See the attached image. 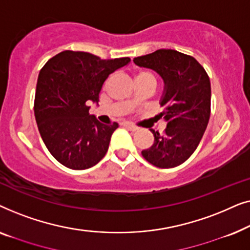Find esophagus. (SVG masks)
<instances>
[{
  "label": "esophagus",
  "mask_w": 250,
  "mask_h": 250,
  "mask_svg": "<svg viewBox=\"0 0 250 250\" xmlns=\"http://www.w3.org/2000/svg\"><path fill=\"white\" fill-rule=\"evenodd\" d=\"M123 125H124L125 127L132 129V131H136V129H138V126L132 124V123H129V122H124V123H123Z\"/></svg>",
  "instance_id": "obj_1"
}]
</instances>
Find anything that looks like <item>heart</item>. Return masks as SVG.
<instances>
[{
	"label": "heart",
	"instance_id": "heart-1",
	"mask_svg": "<svg viewBox=\"0 0 250 250\" xmlns=\"http://www.w3.org/2000/svg\"><path fill=\"white\" fill-rule=\"evenodd\" d=\"M142 74H150V73H148V71H141L139 75H142ZM150 75H152V74H150Z\"/></svg>",
	"mask_w": 250,
	"mask_h": 250
}]
</instances>
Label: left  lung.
I'll return each instance as SVG.
<instances>
[{
    "label": "left lung",
    "instance_id": "8db88e82",
    "mask_svg": "<svg viewBox=\"0 0 250 250\" xmlns=\"http://www.w3.org/2000/svg\"><path fill=\"white\" fill-rule=\"evenodd\" d=\"M140 67L160 75L165 90L160 101L164 110L157 116L167 123L165 131L150 129L155 141L142 150L146 162L159 168H173L194 152L210 117V81L193 57L175 50L160 49L134 58Z\"/></svg>",
    "mask_w": 250,
    "mask_h": 250
}]
</instances>
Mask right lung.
Listing matches in <instances>:
<instances>
[{
  "instance_id": "obj_1",
  "label": "right lung",
  "mask_w": 250,
  "mask_h": 250,
  "mask_svg": "<svg viewBox=\"0 0 250 250\" xmlns=\"http://www.w3.org/2000/svg\"><path fill=\"white\" fill-rule=\"evenodd\" d=\"M131 59H101L66 50L44 64L36 85L34 112L51 155L70 169L97 165L108 151L117 123L104 124L90 115V102L99 101L102 84Z\"/></svg>"
}]
</instances>
